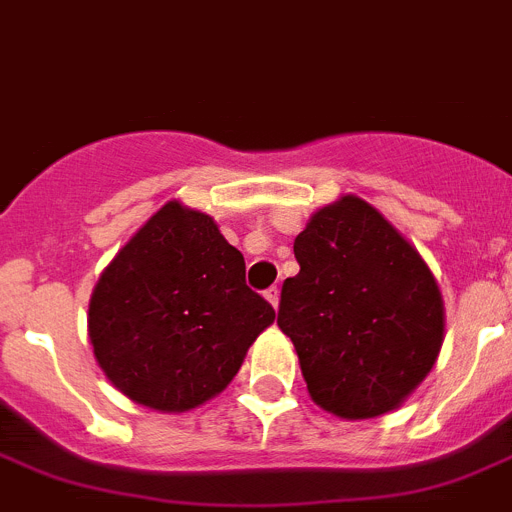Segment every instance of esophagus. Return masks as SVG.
Masks as SVG:
<instances>
[{
    "label": "esophagus",
    "mask_w": 512,
    "mask_h": 512,
    "mask_svg": "<svg viewBox=\"0 0 512 512\" xmlns=\"http://www.w3.org/2000/svg\"><path fill=\"white\" fill-rule=\"evenodd\" d=\"M265 299L270 301V304L275 306V309H278V301H281V291H278V288H268V291H265Z\"/></svg>",
    "instance_id": "esophagus-1"
}]
</instances>
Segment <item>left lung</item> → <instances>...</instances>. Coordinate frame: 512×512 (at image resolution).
<instances>
[{"instance_id":"left-lung-1","label":"left lung","mask_w":512,"mask_h":512,"mask_svg":"<svg viewBox=\"0 0 512 512\" xmlns=\"http://www.w3.org/2000/svg\"><path fill=\"white\" fill-rule=\"evenodd\" d=\"M278 327L311 399L345 420L391 412L443 345V299L420 252L358 195L319 208L293 242Z\"/></svg>"}]
</instances>
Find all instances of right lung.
I'll list each match as a JSON object with an SVG mask.
<instances>
[{"instance_id": "1", "label": "right lung", "mask_w": 512, "mask_h": 512, "mask_svg": "<svg viewBox=\"0 0 512 512\" xmlns=\"http://www.w3.org/2000/svg\"><path fill=\"white\" fill-rule=\"evenodd\" d=\"M273 319L216 221L170 201L102 270L87 327L115 389L151 410L185 412L229 386Z\"/></svg>"}]
</instances>
